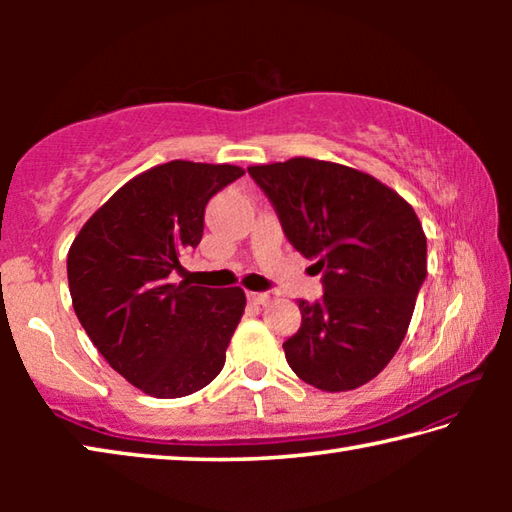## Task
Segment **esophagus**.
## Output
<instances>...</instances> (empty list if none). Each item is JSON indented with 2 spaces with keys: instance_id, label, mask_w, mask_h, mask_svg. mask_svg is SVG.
I'll return each mask as SVG.
<instances>
[{
  "instance_id": "esophagus-1",
  "label": "esophagus",
  "mask_w": 512,
  "mask_h": 512,
  "mask_svg": "<svg viewBox=\"0 0 512 512\" xmlns=\"http://www.w3.org/2000/svg\"><path fill=\"white\" fill-rule=\"evenodd\" d=\"M248 300L253 302V305L264 307V305H268V302H271V296H268L266 291H250L248 293Z\"/></svg>"
}]
</instances>
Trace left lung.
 I'll return each mask as SVG.
<instances>
[{
  "instance_id": "left-lung-1",
  "label": "left lung",
  "mask_w": 512,
  "mask_h": 512,
  "mask_svg": "<svg viewBox=\"0 0 512 512\" xmlns=\"http://www.w3.org/2000/svg\"><path fill=\"white\" fill-rule=\"evenodd\" d=\"M289 244L323 273V298L300 300L284 341L291 370L339 393L388 366L427 277V237L413 207L377 178L336 162L291 158L248 167Z\"/></svg>"
}]
</instances>
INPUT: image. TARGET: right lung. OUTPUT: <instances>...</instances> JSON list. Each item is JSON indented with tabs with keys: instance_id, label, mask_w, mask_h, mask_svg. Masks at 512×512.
Instances as JSON below:
<instances>
[{
	"instance_id": "1",
	"label": "right lung",
	"mask_w": 512,
	"mask_h": 512,
	"mask_svg": "<svg viewBox=\"0 0 512 512\" xmlns=\"http://www.w3.org/2000/svg\"><path fill=\"white\" fill-rule=\"evenodd\" d=\"M244 176L235 164L173 160L128 180L67 255L72 305L112 368L146 395L185 397L219 375L244 314L239 287L171 282L201 244L205 205Z\"/></svg>"
}]
</instances>
